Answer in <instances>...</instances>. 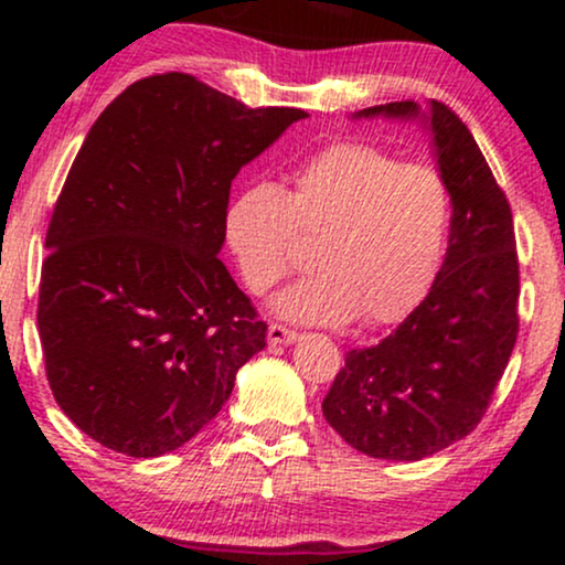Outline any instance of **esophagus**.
I'll return each mask as SVG.
<instances>
[{
  "mask_svg": "<svg viewBox=\"0 0 565 565\" xmlns=\"http://www.w3.org/2000/svg\"><path fill=\"white\" fill-rule=\"evenodd\" d=\"M300 340V334L295 329L281 327V323H270L268 327V342L270 345H291V342Z\"/></svg>",
  "mask_w": 565,
  "mask_h": 565,
  "instance_id": "esophagus-1",
  "label": "esophagus"
}]
</instances>
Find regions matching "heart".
Returning <instances> with one entry per match:
<instances>
[{"instance_id":"heart-1","label":"heart","mask_w":565,"mask_h":565,"mask_svg":"<svg viewBox=\"0 0 565 565\" xmlns=\"http://www.w3.org/2000/svg\"><path fill=\"white\" fill-rule=\"evenodd\" d=\"M451 228V188L430 164H404L377 142L340 140L305 159L281 191L252 183L225 212V238L255 295L295 268L297 233L316 238L319 274L274 300L297 323L401 321L438 278Z\"/></svg>"}]
</instances>
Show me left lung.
<instances>
[{"label": "left lung", "mask_w": 565, "mask_h": 565, "mask_svg": "<svg viewBox=\"0 0 565 565\" xmlns=\"http://www.w3.org/2000/svg\"><path fill=\"white\" fill-rule=\"evenodd\" d=\"M414 121L451 188V228L430 291L398 329L350 350L323 417L345 444L374 459L438 454L476 430L518 337V255L512 212L470 129L444 103H385L353 119Z\"/></svg>", "instance_id": "8db88e82"}]
</instances>
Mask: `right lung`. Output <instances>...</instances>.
Masks as SVG:
<instances>
[{"mask_svg":"<svg viewBox=\"0 0 565 565\" xmlns=\"http://www.w3.org/2000/svg\"><path fill=\"white\" fill-rule=\"evenodd\" d=\"M305 116L172 71L129 84L84 138L50 220L36 323L57 406L106 449H180L265 348L217 255L233 178Z\"/></svg>","mask_w":565,"mask_h":565,"instance_id":"1","label":"right lung"}]
</instances>
